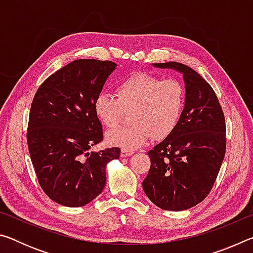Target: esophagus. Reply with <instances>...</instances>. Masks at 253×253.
Listing matches in <instances>:
<instances>
[{
  "label": "esophagus",
  "mask_w": 253,
  "mask_h": 253,
  "mask_svg": "<svg viewBox=\"0 0 253 253\" xmlns=\"http://www.w3.org/2000/svg\"><path fill=\"white\" fill-rule=\"evenodd\" d=\"M132 154H134V152H132V151H129V149H125V148H123L122 151H121V156H122V157L130 156V155H132Z\"/></svg>",
  "instance_id": "esophagus-1"
}]
</instances>
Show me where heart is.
Masks as SVG:
<instances>
[{
    "mask_svg": "<svg viewBox=\"0 0 253 253\" xmlns=\"http://www.w3.org/2000/svg\"><path fill=\"white\" fill-rule=\"evenodd\" d=\"M116 96L100 92L93 101V110L108 128L116 127L131 111V125L107 134L109 144L125 149L143 146L151 137H168L177 126L185 105V89L178 80L161 79L147 72H135L122 80Z\"/></svg>",
    "mask_w": 253,
    "mask_h": 253,
    "instance_id": "b5f03b06",
    "label": "heart"
}]
</instances>
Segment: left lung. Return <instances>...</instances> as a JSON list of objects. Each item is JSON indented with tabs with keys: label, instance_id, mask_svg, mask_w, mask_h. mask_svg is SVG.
I'll use <instances>...</instances> for the list:
<instances>
[{
	"label": "left lung",
	"instance_id": "8db88e82",
	"mask_svg": "<svg viewBox=\"0 0 253 253\" xmlns=\"http://www.w3.org/2000/svg\"><path fill=\"white\" fill-rule=\"evenodd\" d=\"M183 75L185 105L175 129L148 152L143 181L147 198L163 210L183 211L207 198L225 155V119L215 92L198 72L178 62L153 63Z\"/></svg>",
	"mask_w": 253,
	"mask_h": 253
}]
</instances>
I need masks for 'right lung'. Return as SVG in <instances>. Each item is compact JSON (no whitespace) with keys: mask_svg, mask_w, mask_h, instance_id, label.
<instances>
[{"mask_svg":"<svg viewBox=\"0 0 253 253\" xmlns=\"http://www.w3.org/2000/svg\"><path fill=\"white\" fill-rule=\"evenodd\" d=\"M116 63L95 59L70 62L44 80L33 98L28 147L44 193L61 205L78 208L104 190L106 165L118 147L88 151L102 140L93 101Z\"/></svg>","mask_w":253,"mask_h":253,"instance_id":"right-lung-1","label":"right lung"}]
</instances>
